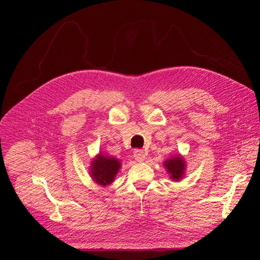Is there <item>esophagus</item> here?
<instances>
[{
  "instance_id": "esophagus-1",
  "label": "esophagus",
  "mask_w": 260,
  "mask_h": 260,
  "mask_svg": "<svg viewBox=\"0 0 260 260\" xmlns=\"http://www.w3.org/2000/svg\"><path fill=\"white\" fill-rule=\"evenodd\" d=\"M133 157H135V159L137 161H143L145 159V153L143 151H141V149H136L135 153H133Z\"/></svg>"
}]
</instances>
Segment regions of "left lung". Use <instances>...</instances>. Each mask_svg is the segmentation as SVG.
<instances>
[{"mask_svg":"<svg viewBox=\"0 0 260 260\" xmlns=\"http://www.w3.org/2000/svg\"><path fill=\"white\" fill-rule=\"evenodd\" d=\"M162 165L169 175V179L175 181V182H178V181L182 180L185 177L186 161L181 154L178 153L170 156L168 159L162 162Z\"/></svg>","mask_w":260,"mask_h":260,"instance_id":"1","label":"left lung"}]
</instances>
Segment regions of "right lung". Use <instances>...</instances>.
Instances as JSON below:
<instances>
[{
  "mask_svg": "<svg viewBox=\"0 0 260 260\" xmlns=\"http://www.w3.org/2000/svg\"><path fill=\"white\" fill-rule=\"evenodd\" d=\"M121 168V161L108 155L107 153H99L91 160L90 177L96 184L101 186L111 185Z\"/></svg>",
  "mask_w": 260,
  "mask_h": 260,
  "instance_id": "add662e5",
  "label": "right lung"
}]
</instances>
